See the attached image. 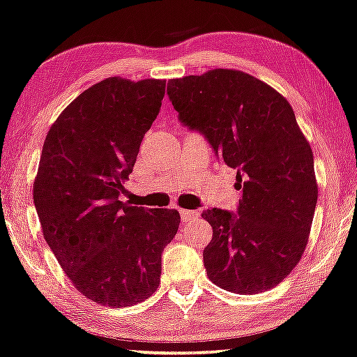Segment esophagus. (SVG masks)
I'll list each match as a JSON object with an SVG mask.
<instances>
[{
  "label": "esophagus",
  "instance_id": "1",
  "mask_svg": "<svg viewBox=\"0 0 357 357\" xmlns=\"http://www.w3.org/2000/svg\"><path fill=\"white\" fill-rule=\"evenodd\" d=\"M180 217L183 222H190V220H197L200 217V213L197 210H180Z\"/></svg>",
  "mask_w": 357,
  "mask_h": 357
}]
</instances>
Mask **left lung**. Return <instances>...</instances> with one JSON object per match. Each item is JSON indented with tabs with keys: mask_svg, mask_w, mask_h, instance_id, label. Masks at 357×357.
Instances as JSON below:
<instances>
[{
	"mask_svg": "<svg viewBox=\"0 0 357 357\" xmlns=\"http://www.w3.org/2000/svg\"><path fill=\"white\" fill-rule=\"evenodd\" d=\"M167 94L183 126L202 132L236 169V215L202 213L213 228L204 250L208 278L238 294L275 288L305 253L318 183L313 151L283 96L235 69L170 79Z\"/></svg>",
	"mask_w": 357,
	"mask_h": 357,
	"instance_id": "obj_1",
	"label": "left lung"
}]
</instances>
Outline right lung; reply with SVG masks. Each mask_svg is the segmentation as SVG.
<instances>
[{"label":"right lung","instance_id":"1","mask_svg":"<svg viewBox=\"0 0 357 357\" xmlns=\"http://www.w3.org/2000/svg\"><path fill=\"white\" fill-rule=\"evenodd\" d=\"M164 94L162 79L107 77L79 94L44 140L33 185L44 240L74 288L98 305L151 298L178 230L177 210L119 200Z\"/></svg>","mask_w":357,"mask_h":357}]
</instances>
